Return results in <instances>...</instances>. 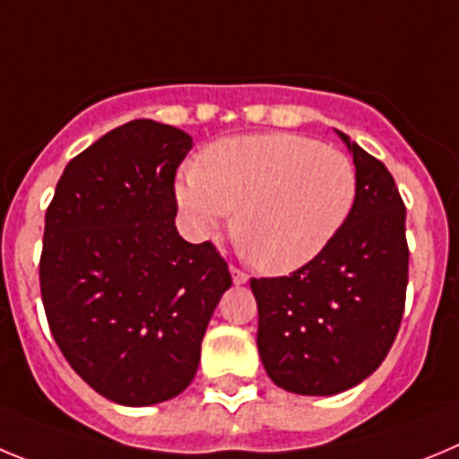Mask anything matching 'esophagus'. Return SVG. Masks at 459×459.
Returning <instances> with one entry per match:
<instances>
[{
	"label": "esophagus",
	"instance_id": "34e87169",
	"mask_svg": "<svg viewBox=\"0 0 459 459\" xmlns=\"http://www.w3.org/2000/svg\"><path fill=\"white\" fill-rule=\"evenodd\" d=\"M230 276H233L235 286H242V283H247V281H249V274H247V272H242L239 267H235V265H230Z\"/></svg>",
	"mask_w": 459,
	"mask_h": 459
}]
</instances>
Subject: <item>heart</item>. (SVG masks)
Instances as JSON below:
<instances>
[{"label": "heart", "instance_id": "1", "mask_svg": "<svg viewBox=\"0 0 459 459\" xmlns=\"http://www.w3.org/2000/svg\"><path fill=\"white\" fill-rule=\"evenodd\" d=\"M194 229L210 233L235 210L239 251L265 274L308 265L333 242L357 201L352 160L290 132L221 139L178 178Z\"/></svg>", "mask_w": 459, "mask_h": 459}]
</instances>
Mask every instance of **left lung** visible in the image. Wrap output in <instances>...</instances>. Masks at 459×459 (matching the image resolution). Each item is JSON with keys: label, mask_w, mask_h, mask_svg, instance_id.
I'll return each mask as SVG.
<instances>
[{"label": "left lung", "mask_w": 459, "mask_h": 459, "mask_svg": "<svg viewBox=\"0 0 459 459\" xmlns=\"http://www.w3.org/2000/svg\"><path fill=\"white\" fill-rule=\"evenodd\" d=\"M338 137L357 169L350 220L308 265L251 279L260 361L276 386L299 395H336L373 375L404 311V204L389 169L348 134Z\"/></svg>", "instance_id": "8db88e82"}]
</instances>
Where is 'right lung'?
<instances>
[{"instance_id": "obj_1", "label": "right lung", "mask_w": 459, "mask_h": 459, "mask_svg": "<svg viewBox=\"0 0 459 459\" xmlns=\"http://www.w3.org/2000/svg\"><path fill=\"white\" fill-rule=\"evenodd\" d=\"M187 132L130 121L68 162L45 212L40 295L49 332L105 398L148 407L189 386L230 272L176 229Z\"/></svg>"}]
</instances>
